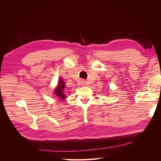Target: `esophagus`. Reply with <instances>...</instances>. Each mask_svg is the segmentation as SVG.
Wrapping results in <instances>:
<instances>
[{
  "label": "esophagus",
  "mask_w": 161,
  "mask_h": 161,
  "mask_svg": "<svg viewBox=\"0 0 161 161\" xmlns=\"http://www.w3.org/2000/svg\"><path fill=\"white\" fill-rule=\"evenodd\" d=\"M86 82L85 80H82L80 81V84H81V85H82V86H85V85H86Z\"/></svg>",
  "instance_id": "obj_1"
}]
</instances>
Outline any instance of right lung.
<instances>
[{"mask_svg":"<svg viewBox=\"0 0 161 161\" xmlns=\"http://www.w3.org/2000/svg\"><path fill=\"white\" fill-rule=\"evenodd\" d=\"M65 86L66 85L64 81H63L62 79L60 78V79L58 82V86H56V88L54 91V94L58 98L60 99V100H64L66 98V96L64 93V89L65 88Z\"/></svg>","mask_w":161,"mask_h":161,"instance_id":"1","label":"right lung"}]
</instances>
